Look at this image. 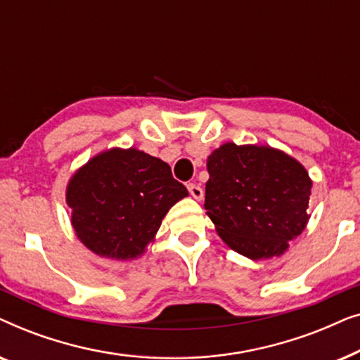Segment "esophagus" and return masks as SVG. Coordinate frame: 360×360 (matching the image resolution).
Segmentation results:
<instances>
[{
    "label": "esophagus",
    "instance_id": "obj_1",
    "mask_svg": "<svg viewBox=\"0 0 360 360\" xmlns=\"http://www.w3.org/2000/svg\"><path fill=\"white\" fill-rule=\"evenodd\" d=\"M188 191H190V195L193 196L195 200H201V198H203V190H201L200 185L190 184V185H188Z\"/></svg>",
    "mask_w": 360,
    "mask_h": 360
}]
</instances>
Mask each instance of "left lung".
<instances>
[{
	"mask_svg": "<svg viewBox=\"0 0 360 360\" xmlns=\"http://www.w3.org/2000/svg\"><path fill=\"white\" fill-rule=\"evenodd\" d=\"M206 169V214L238 254L250 260L280 257L307 228L313 181L287 152L226 142L208 155Z\"/></svg>",
	"mask_w": 360,
	"mask_h": 360,
	"instance_id": "1",
	"label": "left lung"
}]
</instances>
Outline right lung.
I'll list each match as a JSON object with an SVG mask.
<instances>
[{
  "label": "right lung",
  "instance_id": "1",
  "mask_svg": "<svg viewBox=\"0 0 360 360\" xmlns=\"http://www.w3.org/2000/svg\"><path fill=\"white\" fill-rule=\"evenodd\" d=\"M188 190L167 162L129 147L93 155L70 176L65 201L78 240L115 260L141 257L155 240L162 219Z\"/></svg>",
  "mask_w": 360,
  "mask_h": 360
}]
</instances>
